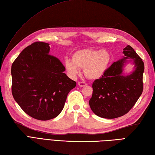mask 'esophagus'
<instances>
[{
  "instance_id": "esophagus-1",
  "label": "esophagus",
  "mask_w": 155,
  "mask_h": 155,
  "mask_svg": "<svg viewBox=\"0 0 155 155\" xmlns=\"http://www.w3.org/2000/svg\"><path fill=\"white\" fill-rule=\"evenodd\" d=\"M78 86L81 87H84V86H86V85H87V84L86 83H84V82H78Z\"/></svg>"
}]
</instances>
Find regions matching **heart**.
<instances>
[{"label": "heart", "instance_id": "1", "mask_svg": "<svg viewBox=\"0 0 155 155\" xmlns=\"http://www.w3.org/2000/svg\"><path fill=\"white\" fill-rule=\"evenodd\" d=\"M112 58L110 52L106 49L84 48L74 52L72 61L66 60L64 65L66 70L72 77L78 74V68H81L88 79L97 80L106 74Z\"/></svg>", "mask_w": 155, "mask_h": 155}]
</instances>
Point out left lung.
<instances>
[{"instance_id":"left-lung-1","label":"left lung","mask_w":155,"mask_h":155,"mask_svg":"<svg viewBox=\"0 0 155 155\" xmlns=\"http://www.w3.org/2000/svg\"><path fill=\"white\" fill-rule=\"evenodd\" d=\"M123 52L124 57L113 62L106 74L93 83L89 105L98 117L115 118L123 116L133 107L143 93L144 62L129 45ZM128 61L134 62V71L124 75V67Z\"/></svg>"}]
</instances>
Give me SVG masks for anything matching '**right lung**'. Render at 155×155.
I'll return each mask as SVG.
<instances>
[{
    "label": "right lung",
    "instance_id": "1",
    "mask_svg": "<svg viewBox=\"0 0 155 155\" xmlns=\"http://www.w3.org/2000/svg\"><path fill=\"white\" fill-rule=\"evenodd\" d=\"M49 44L35 42L23 50L11 67L12 94L29 116L41 120L57 117L77 83L68 78Z\"/></svg>",
    "mask_w": 155,
    "mask_h": 155
}]
</instances>
